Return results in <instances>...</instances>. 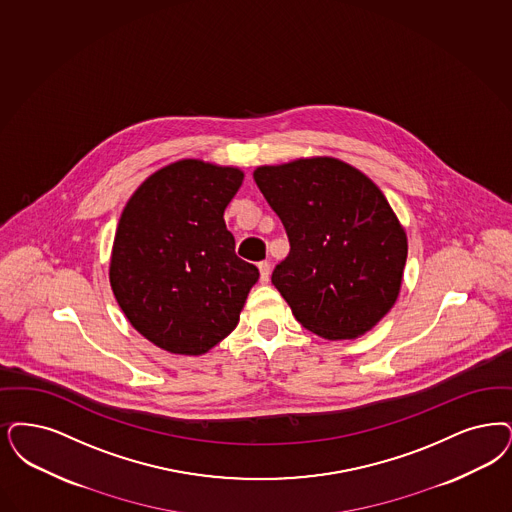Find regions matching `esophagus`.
<instances>
[{
	"label": "esophagus",
	"instance_id": "esophagus-1",
	"mask_svg": "<svg viewBox=\"0 0 512 512\" xmlns=\"http://www.w3.org/2000/svg\"><path fill=\"white\" fill-rule=\"evenodd\" d=\"M259 274H261V284H268L270 280V263H259Z\"/></svg>",
	"mask_w": 512,
	"mask_h": 512
}]
</instances>
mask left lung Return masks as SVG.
I'll return each mask as SVG.
<instances>
[{
  "mask_svg": "<svg viewBox=\"0 0 512 512\" xmlns=\"http://www.w3.org/2000/svg\"><path fill=\"white\" fill-rule=\"evenodd\" d=\"M253 179L286 226L289 255L272 284L308 331L356 339L394 307L408 236L379 186L329 156L259 165Z\"/></svg>",
  "mask_w": 512,
  "mask_h": 512,
  "instance_id": "obj_1",
  "label": "left lung"
}]
</instances>
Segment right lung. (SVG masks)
<instances>
[{
    "mask_svg": "<svg viewBox=\"0 0 512 512\" xmlns=\"http://www.w3.org/2000/svg\"><path fill=\"white\" fill-rule=\"evenodd\" d=\"M242 183L240 167L186 158L152 173L123 207L108 278L152 345L202 356L238 326L259 280L223 217Z\"/></svg>",
    "mask_w": 512,
    "mask_h": 512,
    "instance_id": "obj_1",
    "label": "right lung"
}]
</instances>
